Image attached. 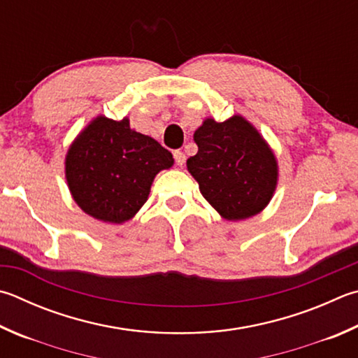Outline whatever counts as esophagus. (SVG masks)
<instances>
[{
	"mask_svg": "<svg viewBox=\"0 0 358 358\" xmlns=\"http://www.w3.org/2000/svg\"><path fill=\"white\" fill-rule=\"evenodd\" d=\"M173 158H175V162H177V166H183L186 162V155L183 152H173Z\"/></svg>",
	"mask_w": 358,
	"mask_h": 358,
	"instance_id": "obj_1",
	"label": "esophagus"
}]
</instances>
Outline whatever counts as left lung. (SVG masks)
<instances>
[{
  "instance_id": "left-lung-1",
  "label": "left lung",
  "mask_w": 358,
  "mask_h": 358,
  "mask_svg": "<svg viewBox=\"0 0 358 358\" xmlns=\"http://www.w3.org/2000/svg\"><path fill=\"white\" fill-rule=\"evenodd\" d=\"M197 155L186 161L201 196L227 220L262 213L274 197L278 162L274 150L243 115L211 117L194 133Z\"/></svg>"
}]
</instances>
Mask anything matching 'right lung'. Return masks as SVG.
<instances>
[{
    "instance_id": "add662e5",
    "label": "right lung",
    "mask_w": 358,
    "mask_h": 358,
    "mask_svg": "<svg viewBox=\"0 0 358 358\" xmlns=\"http://www.w3.org/2000/svg\"><path fill=\"white\" fill-rule=\"evenodd\" d=\"M172 166V153L129 127L128 117L96 115L69 147L66 180L75 203L90 217L125 224L147 201L155 177Z\"/></svg>"
}]
</instances>
